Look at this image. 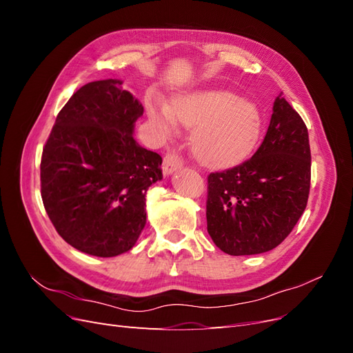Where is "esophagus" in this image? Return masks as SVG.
Segmentation results:
<instances>
[{"label":"esophagus","mask_w":353,"mask_h":353,"mask_svg":"<svg viewBox=\"0 0 353 353\" xmlns=\"http://www.w3.org/2000/svg\"><path fill=\"white\" fill-rule=\"evenodd\" d=\"M181 168H183V159L179 157V154L176 152L166 153V156L163 157V166H162L163 174L170 175Z\"/></svg>","instance_id":"obj_1"}]
</instances>
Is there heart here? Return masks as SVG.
<instances>
[{
    "label": "heart",
    "mask_w": 353,
    "mask_h": 353,
    "mask_svg": "<svg viewBox=\"0 0 353 353\" xmlns=\"http://www.w3.org/2000/svg\"><path fill=\"white\" fill-rule=\"evenodd\" d=\"M148 117L162 135L178 121L193 128L191 150L203 165L230 168L249 157L258 144L262 117L256 104L223 88L197 90L166 103L148 104Z\"/></svg>",
    "instance_id": "1"
}]
</instances>
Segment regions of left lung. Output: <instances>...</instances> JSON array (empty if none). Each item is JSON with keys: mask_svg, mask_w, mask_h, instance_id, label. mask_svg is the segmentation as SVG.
Returning a JSON list of instances; mask_svg holds the SVG:
<instances>
[{"mask_svg": "<svg viewBox=\"0 0 353 353\" xmlns=\"http://www.w3.org/2000/svg\"><path fill=\"white\" fill-rule=\"evenodd\" d=\"M311 148L302 117L281 94L258 152L236 168L208 176V232L231 256L275 249L305 212Z\"/></svg>", "mask_w": 353, "mask_h": 353, "instance_id": "8db88e82", "label": "left lung"}]
</instances>
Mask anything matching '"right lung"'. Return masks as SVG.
<instances>
[{
	"mask_svg": "<svg viewBox=\"0 0 353 353\" xmlns=\"http://www.w3.org/2000/svg\"><path fill=\"white\" fill-rule=\"evenodd\" d=\"M143 104L121 79L94 81L57 114L42 150L41 197L72 248L99 258L131 250L145 227V194L162 157L134 140Z\"/></svg>",
	"mask_w": 353,
	"mask_h": 353,
	"instance_id": "add662e5",
	"label": "right lung"
}]
</instances>
